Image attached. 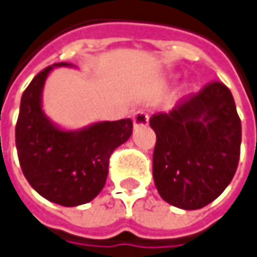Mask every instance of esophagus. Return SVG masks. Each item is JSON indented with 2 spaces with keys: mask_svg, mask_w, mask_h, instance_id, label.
<instances>
[{
  "mask_svg": "<svg viewBox=\"0 0 257 257\" xmlns=\"http://www.w3.org/2000/svg\"><path fill=\"white\" fill-rule=\"evenodd\" d=\"M149 124V115L143 111H137L134 114L133 117V125L134 128H139V127H144Z\"/></svg>",
  "mask_w": 257,
  "mask_h": 257,
  "instance_id": "1",
  "label": "esophagus"
}]
</instances>
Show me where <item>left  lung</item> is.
I'll return each instance as SVG.
<instances>
[{
	"label": "left lung",
	"instance_id": "8db88e82",
	"mask_svg": "<svg viewBox=\"0 0 257 257\" xmlns=\"http://www.w3.org/2000/svg\"><path fill=\"white\" fill-rule=\"evenodd\" d=\"M153 179L169 204L197 210L217 199L237 169L242 124L230 90L214 81L169 113L154 114Z\"/></svg>",
	"mask_w": 257,
	"mask_h": 257
}]
</instances>
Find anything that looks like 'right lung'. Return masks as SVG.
I'll return each instance as SVG.
<instances>
[{"label":"right lung","mask_w":257,"mask_h":257,"mask_svg":"<svg viewBox=\"0 0 257 257\" xmlns=\"http://www.w3.org/2000/svg\"><path fill=\"white\" fill-rule=\"evenodd\" d=\"M57 67L50 65L35 75L21 97L15 127L18 160L25 179L50 202L74 207L93 200L108 174V159L133 133V121H97L68 130L55 124L43 108L45 80Z\"/></svg>","instance_id":"add662e5"}]
</instances>
